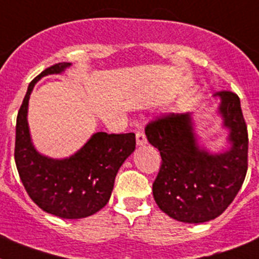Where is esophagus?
<instances>
[{
	"mask_svg": "<svg viewBox=\"0 0 259 259\" xmlns=\"http://www.w3.org/2000/svg\"><path fill=\"white\" fill-rule=\"evenodd\" d=\"M136 143L137 145H144V144H146V136L143 131L136 132Z\"/></svg>",
	"mask_w": 259,
	"mask_h": 259,
	"instance_id": "obj_1",
	"label": "esophagus"
}]
</instances>
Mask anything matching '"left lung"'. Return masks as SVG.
<instances>
[{"mask_svg": "<svg viewBox=\"0 0 259 259\" xmlns=\"http://www.w3.org/2000/svg\"><path fill=\"white\" fill-rule=\"evenodd\" d=\"M221 98L224 125L232 146L210 154L196 144L189 114H162L145 127L148 141L161 153V167L153 183L158 207L184 223H203L227 209L239 193L248 171V127L240 98L231 91Z\"/></svg>", "mask_w": 259, "mask_h": 259, "instance_id": "8db88e82", "label": "left lung"}]
</instances>
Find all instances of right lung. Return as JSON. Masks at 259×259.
I'll list each match as a JSON object with an SVG mask.
<instances>
[{
	"mask_svg": "<svg viewBox=\"0 0 259 259\" xmlns=\"http://www.w3.org/2000/svg\"><path fill=\"white\" fill-rule=\"evenodd\" d=\"M70 65L56 63L29 83L18 111L14 158L27 193L40 209L59 218L80 219L95 214L109 202L119 167L136 148V137L132 132H97L66 159H52L36 152L27 123L29 95L37 80L59 74Z\"/></svg>",
	"mask_w": 259,
	"mask_h": 259,
	"instance_id": "1",
	"label": "right lung"
}]
</instances>
